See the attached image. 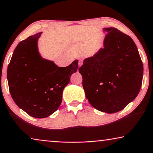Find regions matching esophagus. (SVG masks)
<instances>
[{"instance_id": "34e87169", "label": "esophagus", "mask_w": 153, "mask_h": 153, "mask_svg": "<svg viewBox=\"0 0 153 153\" xmlns=\"http://www.w3.org/2000/svg\"><path fill=\"white\" fill-rule=\"evenodd\" d=\"M81 65H82V60H80L79 62V67H81Z\"/></svg>"}]
</instances>
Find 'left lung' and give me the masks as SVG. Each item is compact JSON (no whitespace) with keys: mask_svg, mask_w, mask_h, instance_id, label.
<instances>
[{"mask_svg":"<svg viewBox=\"0 0 153 153\" xmlns=\"http://www.w3.org/2000/svg\"><path fill=\"white\" fill-rule=\"evenodd\" d=\"M107 33L101 48L84 59L79 72L85 97L94 108L107 114L123 110L137 97L143 66L134 42L116 28Z\"/></svg>","mask_w":153,"mask_h":153,"instance_id":"8db88e82","label":"left lung"}]
</instances>
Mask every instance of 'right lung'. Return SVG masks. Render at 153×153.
Here are the masks:
<instances>
[{
	"mask_svg": "<svg viewBox=\"0 0 153 153\" xmlns=\"http://www.w3.org/2000/svg\"><path fill=\"white\" fill-rule=\"evenodd\" d=\"M42 32L20 42L7 68L10 93L20 108L37 118L49 116L62 102V91L78 69V60L65 68L45 59L39 53Z\"/></svg>",
	"mask_w": 153,
	"mask_h": 153,
	"instance_id": "right-lung-1",
	"label": "right lung"
}]
</instances>
